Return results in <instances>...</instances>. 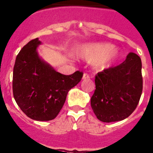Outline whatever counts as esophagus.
<instances>
[{
    "label": "esophagus",
    "instance_id": "esophagus-1",
    "mask_svg": "<svg viewBox=\"0 0 153 153\" xmlns=\"http://www.w3.org/2000/svg\"><path fill=\"white\" fill-rule=\"evenodd\" d=\"M89 78V75H88L87 73H84L83 75V78H82V79L83 80H85V79H88Z\"/></svg>",
    "mask_w": 153,
    "mask_h": 153
}]
</instances>
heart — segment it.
<instances>
[{
  "mask_svg": "<svg viewBox=\"0 0 153 153\" xmlns=\"http://www.w3.org/2000/svg\"><path fill=\"white\" fill-rule=\"evenodd\" d=\"M80 58L93 62L97 68H107L112 65L118 55V50L107 43H91L82 45L77 51Z\"/></svg>",
  "mask_w": 153,
  "mask_h": 153,
  "instance_id": "1",
  "label": "heart"
}]
</instances>
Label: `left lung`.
<instances>
[{
  "instance_id": "obj_1",
  "label": "left lung",
  "mask_w": 153,
  "mask_h": 153,
  "mask_svg": "<svg viewBox=\"0 0 153 153\" xmlns=\"http://www.w3.org/2000/svg\"><path fill=\"white\" fill-rule=\"evenodd\" d=\"M91 106L97 118L105 123L124 120L134 111L142 95L140 57L130 52L123 63L97 73Z\"/></svg>"
}]
</instances>
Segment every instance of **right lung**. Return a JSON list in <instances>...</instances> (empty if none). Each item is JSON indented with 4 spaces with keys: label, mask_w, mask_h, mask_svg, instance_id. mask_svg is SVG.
I'll return each mask as SVG.
<instances>
[{
    "label": "right lung",
    "mask_w": 153,
    "mask_h": 153,
    "mask_svg": "<svg viewBox=\"0 0 153 153\" xmlns=\"http://www.w3.org/2000/svg\"><path fill=\"white\" fill-rule=\"evenodd\" d=\"M37 38L18 53L13 72V94L18 106L33 120L54 119L62 108L68 91L83 77L82 72L70 75L58 73L40 57Z\"/></svg>",
    "instance_id": "1"
}]
</instances>
